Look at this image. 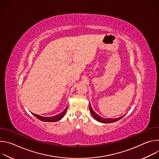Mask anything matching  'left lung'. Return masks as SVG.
I'll return each instance as SVG.
<instances>
[{
  "mask_svg": "<svg viewBox=\"0 0 159 159\" xmlns=\"http://www.w3.org/2000/svg\"><path fill=\"white\" fill-rule=\"evenodd\" d=\"M89 109H90V112H91V115L92 116L94 117V118L97 120L99 122H101V123H114V122H116L120 120H121L125 115L120 117V118H103L102 117H101L99 115H98L97 113H96L94 112V111L93 109L91 106H90V104L89 103Z\"/></svg>",
  "mask_w": 159,
  "mask_h": 159,
  "instance_id": "1",
  "label": "left lung"
}]
</instances>
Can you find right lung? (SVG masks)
<instances>
[{
	"label": "right lung",
	"instance_id": "obj_1",
	"mask_svg": "<svg viewBox=\"0 0 159 159\" xmlns=\"http://www.w3.org/2000/svg\"><path fill=\"white\" fill-rule=\"evenodd\" d=\"M67 108H68V107L66 106V108L65 109V110L63 111H62L61 113H60V114H58L56 116H52V117H43V116H39L38 115L34 114V113H32V114L35 117H36L38 119H39L41 121H44V122H55V121H59L60 120H61L64 116L65 112L67 110Z\"/></svg>",
	"mask_w": 159,
	"mask_h": 159
}]
</instances>
